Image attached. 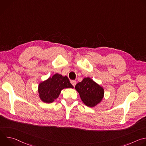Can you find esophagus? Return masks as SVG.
I'll use <instances>...</instances> for the list:
<instances>
[{
  "label": "esophagus",
  "mask_w": 146,
  "mask_h": 146,
  "mask_svg": "<svg viewBox=\"0 0 146 146\" xmlns=\"http://www.w3.org/2000/svg\"><path fill=\"white\" fill-rule=\"evenodd\" d=\"M70 82L73 87H74L76 85V81H75V80H72L70 81Z\"/></svg>",
  "instance_id": "obj_1"
}]
</instances>
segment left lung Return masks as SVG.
Masks as SVG:
<instances>
[{
    "label": "left lung",
    "mask_w": 146,
    "mask_h": 146,
    "mask_svg": "<svg viewBox=\"0 0 146 146\" xmlns=\"http://www.w3.org/2000/svg\"><path fill=\"white\" fill-rule=\"evenodd\" d=\"M82 102L87 106L94 108L100 103L104 98V88L90 77H85L75 86Z\"/></svg>",
    "instance_id": "8db88e82"
}]
</instances>
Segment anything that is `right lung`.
<instances>
[{"instance_id": "add662e5", "label": "right lung", "mask_w": 146, "mask_h": 146, "mask_svg": "<svg viewBox=\"0 0 146 146\" xmlns=\"http://www.w3.org/2000/svg\"><path fill=\"white\" fill-rule=\"evenodd\" d=\"M73 88L67 76L56 73L47 80L40 82L38 86L40 99L44 103H52L57 99L62 90Z\"/></svg>"}]
</instances>
